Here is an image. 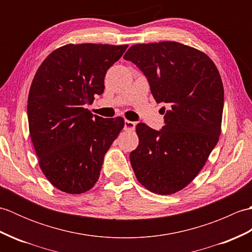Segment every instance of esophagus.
Segmentation results:
<instances>
[{"label":"esophagus","mask_w":252,"mask_h":252,"mask_svg":"<svg viewBox=\"0 0 252 252\" xmlns=\"http://www.w3.org/2000/svg\"><path fill=\"white\" fill-rule=\"evenodd\" d=\"M135 125H136L135 122L126 120V121H125V127H123V129H125L126 131H134Z\"/></svg>","instance_id":"esophagus-1"}]
</instances>
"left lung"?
<instances>
[{"instance_id": "left-lung-1", "label": "left lung", "mask_w": 252, "mask_h": 252, "mask_svg": "<svg viewBox=\"0 0 252 252\" xmlns=\"http://www.w3.org/2000/svg\"><path fill=\"white\" fill-rule=\"evenodd\" d=\"M145 74L157 103L168 105L156 131L138 123L130 161L138 182L159 195L183 189L195 179L221 134L224 89L205 53L179 42L135 44L123 56ZM164 114V112H163Z\"/></svg>"}]
</instances>
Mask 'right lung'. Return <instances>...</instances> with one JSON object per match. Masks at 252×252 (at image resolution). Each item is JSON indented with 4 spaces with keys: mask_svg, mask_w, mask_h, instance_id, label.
I'll use <instances>...</instances> for the list:
<instances>
[{
    "mask_svg": "<svg viewBox=\"0 0 252 252\" xmlns=\"http://www.w3.org/2000/svg\"><path fill=\"white\" fill-rule=\"evenodd\" d=\"M127 45L68 44L37 69L28 96V122L39 164L52 185L82 194L99 178L104 156L125 126L121 117L91 114L106 72Z\"/></svg>",
    "mask_w": 252,
    "mask_h": 252,
    "instance_id": "add662e5",
    "label": "right lung"
}]
</instances>
